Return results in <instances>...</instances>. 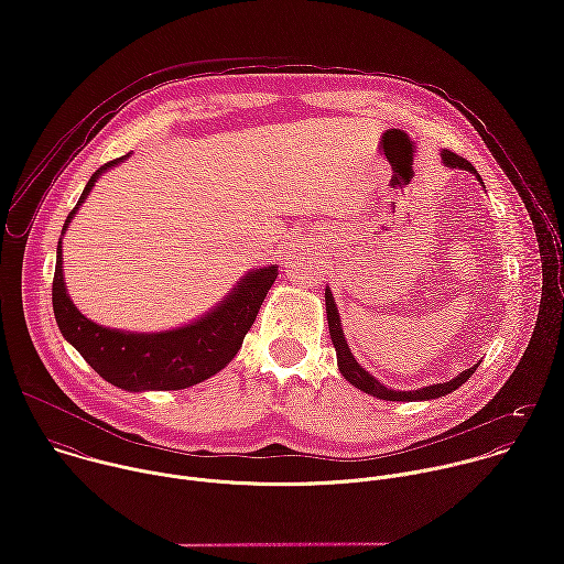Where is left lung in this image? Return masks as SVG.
<instances>
[{
  "instance_id": "1",
  "label": "left lung",
  "mask_w": 564,
  "mask_h": 564,
  "mask_svg": "<svg viewBox=\"0 0 564 564\" xmlns=\"http://www.w3.org/2000/svg\"><path fill=\"white\" fill-rule=\"evenodd\" d=\"M442 160L446 167H459V170H466L470 174H477L475 167L468 163L466 158L444 149L442 151ZM479 178V176H477ZM481 183V178H479ZM326 310H328V326H330V337H333V344H335V350H337V361H339V370L341 375L359 390L372 394V397H379V399H386V401H417V399H437V397H444L448 394L451 390L459 388L475 370H477V364L464 372H459V377L446 381V383H435V386H426V388H420V390H392V388H386L383 383H379L372 375H368L359 364L357 359L352 357L348 344H346V337H344V330H341V324H339V312H337V305H335V299H333V292L326 288Z\"/></svg>"
}]
</instances>
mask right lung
Instances as JSON below:
<instances>
[{
	"label": "right lung",
	"instance_id": "obj_1",
	"mask_svg": "<svg viewBox=\"0 0 564 564\" xmlns=\"http://www.w3.org/2000/svg\"><path fill=\"white\" fill-rule=\"evenodd\" d=\"M127 155L109 160L87 183L77 205L66 216L64 229L85 203L98 176L122 163ZM279 276L276 268H261L240 281L212 312L181 330L158 335H133L102 328L79 312L64 288L62 246H57L53 276V312L59 333L85 361L109 383L124 390H181L209 379L240 350L248 330L263 305L268 290Z\"/></svg>",
	"mask_w": 564,
	"mask_h": 564
}]
</instances>
